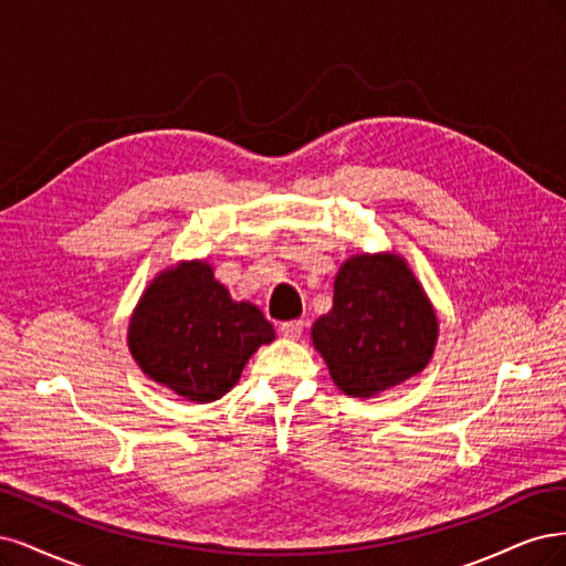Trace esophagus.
I'll use <instances>...</instances> for the list:
<instances>
[{"instance_id":"esophagus-1","label":"esophagus","mask_w":566,"mask_h":566,"mask_svg":"<svg viewBox=\"0 0 566 566\" xmlns=\"http://www.w3.org/2000/svg\"><path fill=\"white\" fill-rule=\"evenodd\" d=\"M303 329H305V322H303V319H294V322H284V324L280 326V332H282V336H284V338H291V340H296V338H301Z\"/></svg>"}]
</instances>
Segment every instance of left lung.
<instances>
[{"label": "left lung", "instance_id": "1", "mask_svg": "<svg viewBox=\"0 0 566 566\" xmlns=\"http://www.w3.org/2000/svg\"><path fill=\"white\" fill-rule=\"evenodd\" d=\"M310 336L336 388L369 399L428 367L440 322L399 253H355L338 268L334 305Z\"/></svg>", "mask_w": 566, "mask_h": 566}]
</instances>
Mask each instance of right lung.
Wrapping results in <instances>:
<instances>
[{"instance_id": "right-lung-1", "label": "right lung", "mask_w": 566, "mask_h": 566, "mask_svg": "<svg viewBox=\"0 0 566 566\" xmlns=\"http://www.w3.org/2000/svg\"><path fill=\"white\" fill-rule=\"evenodd\" d=\"M275 329L249 301H234L209 261L161 270L138 298L126 343L140 371L178 397L221 399Z\"/></svg>"}]
</instances>
